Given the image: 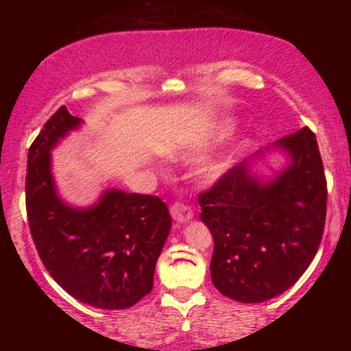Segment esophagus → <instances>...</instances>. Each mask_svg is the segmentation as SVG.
I'll return each instance as SVG.
<instances>
[{
	"label": "esophagus",
	"instance_id": "34e87169",
	"mask_svg": "<svg viewBox=\"0 0 351 351\" xmlns=\"http://www.w3.org/2000/svg\"><path fill=\"white\" fill-rule=\"evenodd\" d=\"M171 217L176 221V223H186L193 217V211L191 208L184 206L183 203H173L170 208Z\"/></svg>",
	"mask_w": 351,
	"mask_h": 351
}]
</instances>
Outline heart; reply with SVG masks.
Segmentation results:
<instances>
[{"mask_svg":"<svg viewBox=\"0 0 351 351\" xmlns=\"http://www.w3.org/2000/svg\"><path fill=\"white\" fill-rule=\"evenodd\" d=\"M221 171H223V165H215V167L209 168V175H211V176L219 175Z\"/></svg>","mask_w":351,"mask_h":351,"instance_id":"heart-1","label":"heart"}]
</instances>
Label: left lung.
<instances>
[{
    "label": "left lung",
    "mask_w": 351,
    "mask_h": 351,
    "mask_svg": "<svg viewBox=\"0 0 351 351\" xmlns=\"http://www.w3.org/2000/svg\"><path fill=\"white\" fill-rule=\"evenodd\" d=\"M291 165L259 184L243 162L199 193L201 219L215 251L211 279L229 299L259 304L292 287L322 243L327 178L315 134L308 127L277 140Z\"/></svg>",
    "instance_id": "left-lung-1"
}]
</instances>
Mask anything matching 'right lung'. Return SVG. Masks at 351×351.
<instances>
[{
  "label": "right lung",
  "instance_id": "add662e5",
  "mask_svg": "<svg viewBox=\"0 0 351 351\" xmlns=\"http://www.w3.org/2000/svg\"><path fill=\"white\" fill-rule=\"evenodd\" d=\"M80 123L60 107L44 123L27 153L26 213L44 267L74 299L120 310L153 289V272L171 228L158 196L110 189L97 206L75 209L56 195L51 153Z\"/></svg>",
  "mask_w": 351,
  "mask_h": 351
}]
</instances>
